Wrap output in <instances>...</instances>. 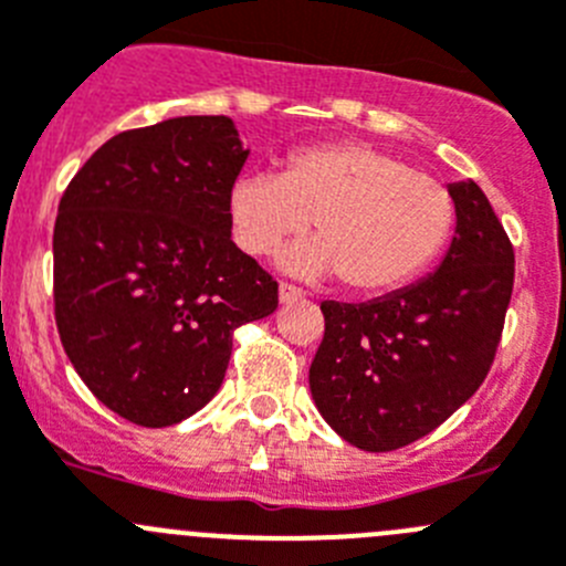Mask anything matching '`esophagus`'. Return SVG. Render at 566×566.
Returning <instances> with one entry per match:
<instances>
[{
    "label": "esophagus",
    "instance_id": "obj_1",
    "mask_svg": "<svg viewBox=\"0 0 566 566\" xmlns=\"http://www.w3.org/2000/svg\"><path fill=\"white\" fill-rule=\"evenodd\" d=\"M277 297H280V303L289 305V303H300V300H305V292L297 286H289V283H280Z\"/></svg>",
    "mask_w": 566,
    "mask_h": 566
}]
</instances>
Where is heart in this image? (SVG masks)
<instances>
[{"label":"heart","instance_id":"1","mask_svg":"<svg viewBox=\"0 0 566 566\" xmlns=\"http://www.w3.org/2000/svg\"><path fill=\"white\" fill-rule=\"evenodd\" d=\"M228 211L250 255H269L314 222L316 239L289 247L280 269L305 280L342 274L364 294L417 277L455 228L448 188L369 144L305 147L283 175L247 171L230 186Z\"/></svg>","mask_w":566,"mask_h":566}]
</instances>
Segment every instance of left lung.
I'll use <instances>...</instances> for the list:
<instances>
[{"label":"left lung","instance_id":"left-lung-1","mask_svg":"<svg viewBox=\"0 0 566 566\" xmlns=\"http://www.w3.org/2000/svg\"><path fill=\"white\" fill-rule=\"evenodd\" d=\"M455 235L439 266L369 303H322L308 384L325 422L367 453L422 439L486 378L514 289V247L475 180L448 186Z\"/></svg>","mask_w":566,"mask_h":566}]
</instances>
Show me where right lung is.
Returning <instances> with one entry per match:
<instances>
[{
    "label": "right lung",
    "mask_w": 566,
    "mask_h": 566,
    "mask_svg": "<svg viewBox=\"0 0 566 566\" xmlns=\"http://www.w3.org/2000/svg\"><path fill=\"white\" fill-rule=\"evenodd\" d=\"M247 155L233 118H166L102 144L57 206L63 349L96 400L144 428L208 406L235 327L277 308V283L230 239Z\"/></svg>",
    "instance_id": "1"
}]
</instances>
